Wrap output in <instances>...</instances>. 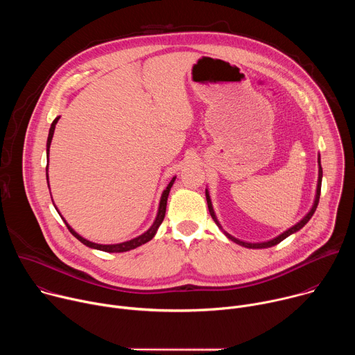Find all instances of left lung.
Wrapping results in <instances>:
<instances>
[{
	"mask_svg": "<svg viewBox=\"0 0 355 355\" xmlns=\"http://www.w3.org/2000/svg\"><path fill=\"white\" fill-rule=\"evenodd\" d=\"M318 163H319V178H318V187H316V195H315V200H313V205H312V208H311V211L303 216L296 225H293L292 227H289L288 230H285L284 233H281L279 236H277V237H274V239H271V240H267V241H261V243H248V241H243V240H239V239H236L234 236H232V234H229L227 232H225L223 229H222V226H220V223H219V220H218V218H216V215H215V211H214V207H212V200H211V196H209V191H208V188L205 189V195H207V202H208V209H209V214H211V216H212V219L215 220V223L218 225V227L225 233V236L227 237V239H230L232 241H234L236 244H240V245H243V247H247V248H268V247H272V245H275V244H278V243H281L284 239H286L288 236H291V234H293V233H296L297 230H300L303 226H305L309 220H311V218L313 216V214H315V211H316V208H318V204H319V198H320V188H322V177H323V170H322V164H320V155H319V157H318Z\"/></svg>",
	"mask_w": 355,
	"mask_h": 355,
	"instance_id": "left-lung-1",
	"label": "left lung"
}]
</instances>
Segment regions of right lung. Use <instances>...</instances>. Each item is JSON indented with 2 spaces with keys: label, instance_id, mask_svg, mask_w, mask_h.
<instances>
[{
  "label": "right lung",
  "instance_id": "add662e5",
  "mask_svg": "<svg viewBox=\"0 0 355 355\" xmlns=\"http://www.w3.org/2000/svg\"><path fill=\"white\" fill-rule=\"evenodd\" d=\"M59 119H60V116H58L53 122H52V125H50V129H49V136H47V143H46V157H47V167H46V180H47V185H49V175H47V168H49V148H50V143H52V139H53V133H55V129H56V123L59 122ZM175 178L177 177H173L171 178V181L168 182V185H167V188L163 191V193H162V198H160V204H159V211H157V215H156V219H155V222H153V225L150 226V229L148 230H146L143 234H140V236H137V237H135V239H132V240H128V241H123V243H118V244H98V243H92V241H89V240H87V239H84L83 236H80L67 222H66V219L62 216V219L64 220V223H66V226H67V229L70 230V233L76 237V239H78L84 245H87V247H89V248H95V250H101V251H105V252H123V251H129V250H133V248H136V247H139V245H141V244H144V243H147V241H150L151 239L155 237V234L157 233V229L160 227V225H162V222H163V219H164V216H166V207H167V198H168V193H170V189H171V187H173V184H174V181H175ZM55 205V204H53ZM56 211H58V208H56ZM59 212V211H58ZM59 215H60V212H59Z\"/></svg>",
  "mask_w": 355,
  "mask_h": 355
}]
</instances>
